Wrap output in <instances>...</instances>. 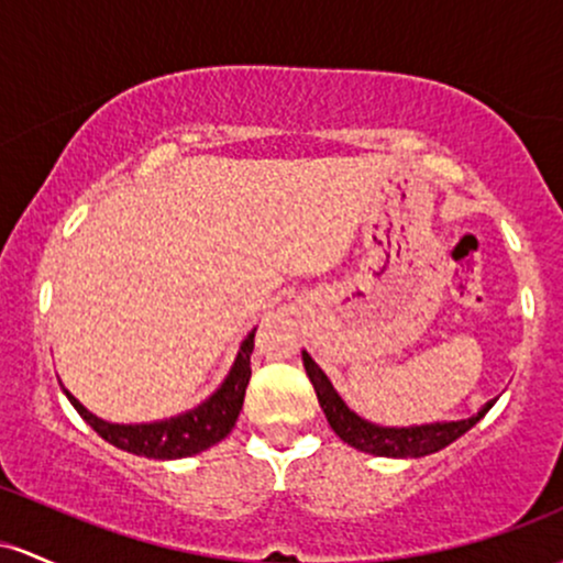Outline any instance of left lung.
Instances as JSON below:
<instances>
[{"instance_id": "1", "label": "left lung", "mask_w": 563, "mask_h": 563, "mask_svg": "<svg viewBox=\"0 0 563 563\" xmlns=\"http://www.w3.org/2000/svg\"><path fill=\"white\" fill-rule=\"evenodd\" d=\"M302 366H306V375L311 380L316 399H319L321 409H324L327 422L345 444H351L353 450L377 454V457H426L444 446H450L452 441H457L465 431H471L478 420L495 407L497 399L486 401L476 415L463 420H439V422H422V426H380V422L364 420L362 415H356L353 409L340 399V394L334 390L330 377L321 372V366L308 356V351H302Z\"/></svg>"}]
</instances>
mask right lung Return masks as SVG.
Returning a JSON list of instances; mask_svg holds the SVG:
<instances>
[{
	"label": "right lung",
	"instance_id": "add662e5",
	"mask_svg": "<svg viewBox=\"0 0 563 563\" xmlns=\"http://www.w3.org/2000/svg\"><path fill=\"white\" fill-rule=\"evenodd\" d=\"M255 330L247 332V338L242 340L223 383L197 407L173 415V418L151 422H111L92 415L68 388H63V394L74 404L81 420L95 433L103 435L109 444L117 446V450L141 454V457L151 460L191 457V454L210 450L218 441H223L231 433V428L236 426L244 404V390H247L252 375L250 356L252 349H255Z\"/></svg>",
	"mask_w": 563,
	"mask_h": 563
}]
</instances>
